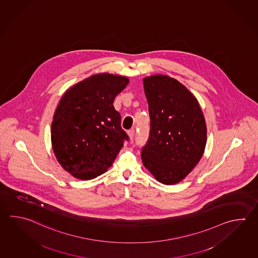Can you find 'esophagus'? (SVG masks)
Returning a JSON list of instances; mask_svg holds the SVG:
<instances>
[{"instance_id": "obj_1", "label": "esophagus", "mask_w": 258, "mask_h": 258, "mask_svg": "<svg viewBox=\"0 0 258 258\" xmlns=\"http://www.w3.org/2000/svg\"><path fill=\"white\" fill-rule=\"evenodd\" d=\"M127 134H128V136L131 139H133L134 137V135H135V131H134V128H132V130H130L128 132H127Z\"/></svg>"}]
</instances>
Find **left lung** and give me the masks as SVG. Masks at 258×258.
Instances as JSON below:
<instances>
[{"label":"left lung","instance_id":"1","mask_svg":"<svg viewBox=\"0 0 258 258\" xmlns=\"http://www.w3.org/2000/svg\"><path fill=\"white\" fill-rule=\"evenodd\" d=\"M150 114V134L142 147L144 166L159 182L179 183L200 162L207 127L194 95L166 75L143 80Z\"/></svg>","mask_w":258,"mask_h":258}]
</instances>
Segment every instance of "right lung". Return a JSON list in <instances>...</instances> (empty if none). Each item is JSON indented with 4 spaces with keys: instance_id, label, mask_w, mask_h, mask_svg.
<instances>
[{
    "instance_id": "right-lung-1",
    "label": "right lung",
    "mask_w": 258,
    "mask_h": 258,
    "mask_svg": "<svg viewBox=\"0 0 258 258\" xmlns=\"http://www.w3.org/2000/svg\"><path fill=\"white\" fill-rule=\"evenodd\" d=\"M127 84L124 76L95 74L67 90L59 101L51 125L53 152L74 177L104 174L130 140L113 105Z\"/></svg>"
}]
</instances>
